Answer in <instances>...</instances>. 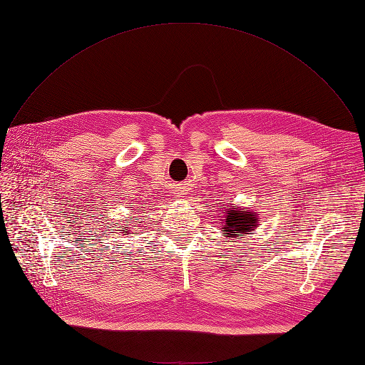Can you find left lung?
<instances>
[{"instance_id": "left-lung-1", "label": "left lung", "mask_w": 365, "mask_h": 365, "mask_svg": "<svg viewBox=\"0 0 365 365\" xmlns=\"http://www.w3.org/2000/svg\"><path fill=\"white\" fill-rule=\"evenodd\" d=\"M219 209H224L222 205H219ZM235 210H228L225 213L224 219V225H222V230L227 231L230 235H234L235 232H243V234H250L253 230H255L257 225V216L252 212H240L237 207Z\"/></svg>"}]
</instances>
